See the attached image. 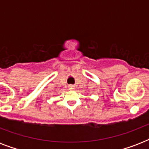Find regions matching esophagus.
I'll return each instance as SVG.
<instances>
[{
  "label": "esophagus",
  "instance_id": "34e87169",
  "mask_svg": "<svg viewBox=\"0 0 149 149\" xmlns=\"http://www.w3.org/2000/svg\"><path fill=\"white\" fill-rule=\"evenodd\" d=\"M69 89H70V90H73V89H75V86H73V85H70V86H69Z\"/></svg>",
  "mask_w": 149,
  "mask_h": 149
}]
</instances>
